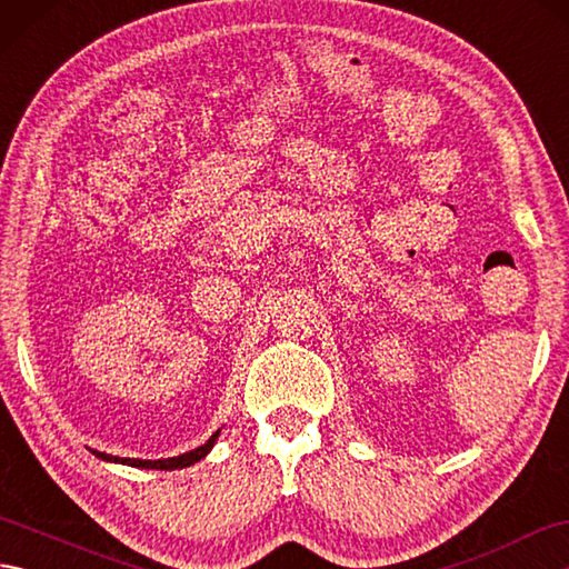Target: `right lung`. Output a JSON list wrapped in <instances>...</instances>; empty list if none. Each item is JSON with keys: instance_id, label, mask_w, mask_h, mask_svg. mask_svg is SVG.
Wrapping results in <instances>:
<instances>
[{"instance_id": "obj_1", "label": "right lung", "mask_w": 569, "mask_h": 569, "mask_svg": "<svg viewBox=\"0 0 569 569\" xmlns=\"http://www.w3.org/2000/svg\"><path fill=\"white\" fill-rule=\"evenodd\" d=\"M217 438H220V430H217L212 438L196 447V450H190L186 455H178V457H168V459H134V457H114V455H107L100 450H90L94 457H100L102 462H114V465H127V467H139V469H183L200 462L202 457H208L210 450L214 447Z\"/></svg>"}]
</instances>
